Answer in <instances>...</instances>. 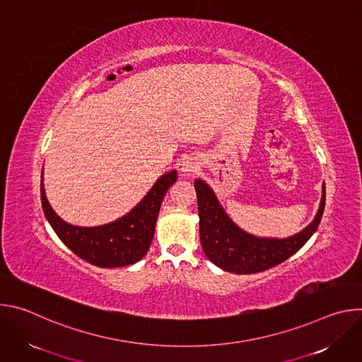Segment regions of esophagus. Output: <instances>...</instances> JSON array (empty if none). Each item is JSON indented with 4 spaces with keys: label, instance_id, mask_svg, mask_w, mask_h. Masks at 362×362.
I'll return each instance as SVG.
<instances>
[{
    "label": "esophagus",
    "instance_id": "34e87169",
    "mask_svg": "<svg viewBox=\"0 0 362 362\" xmlns=\"http://www.w3.org/2000/svg\"><path fill=\"white\" fill-rule=\"evenodd\" d=\"M196 169H197V165H196L194 162H190V160L183 162V165H182V170L186 172V173H192V172H194Z\"/></svg>",
    "mask_w": 362,
    "mask_h": 362
}]
</instances>
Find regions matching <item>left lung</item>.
<instances>
[{"label": "left lung", "instance_id": "1", "mask_svg": "<svg viewBox=\"0 0 362 362\" xmlns=\"http://www.w3.org/2000/svg\"><path fill=\"white\" fill-rule=\"evenodd\" d=\"M194 189L203 252L212 264L238 275L262 272L286 261L315 233L325 209L324 186L318 214L303 230L285 239L259 238L242 230L233 223L208 183L196 179Z\"/></svg>", "mask_w": 362, "mask_h": 362}]
</instances>
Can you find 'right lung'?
<instances>
[{"mask_svg": "<svg viewBox=\"0 0 362 362\" xmlns=\"http://www.w3.org/2000/svg\"><path fill=\"white\" fill-rule=\"evenodd\" d=\"M176 179V170L168 172L127 215L112 223L94 228H81L64 222L49 206L42 179L41 204L51 228L78 257L98 268H120L139 262L147 253L160 204Z\"/></svg>", "mask_w": 362, "mask_h": 362, "instance_id": "right-lung-1", "label": "right lung"}]
</instances>
